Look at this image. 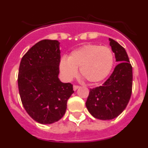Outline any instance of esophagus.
I'll list each match as a JSON object with an SVG mask.
<instances>
[{"label": "esophagus", "instance_id": "obj_1", "mask_svg": "<svg viewBox=\"0 0 148 148\" xmlns=\"http://www.w3.org/2000/svg\"><path fill=\"white\" fill-rule=\"evenodd\" d=\"M78 88H79V86H78V85H74V86H73V90H75V91L77 90V89H78Z\"/></svg>", "mask_w": 148, "mask_h": 148}]
</instances>
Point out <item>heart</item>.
Here are the masks:
<instances>
[{
	"mask_svg": "<svg viewBox=\"0 0 148 148\" xmlns=\"http://www.w3.org/2000/svg\"><path fill=\"white\" fill-rule=\"evenodd\" d=\"M114 56L107 47L86 44L74 49L68 58L60 60L59 69L65 80H70L76 75L79 68L81 76L90 84L102 82L113 69Z\"/></svg>",
	"mask_w": 148,
	"mask_h": 148,
	"instance_id": "b5f03b06",
	"label": "heart"
}]
</instances>
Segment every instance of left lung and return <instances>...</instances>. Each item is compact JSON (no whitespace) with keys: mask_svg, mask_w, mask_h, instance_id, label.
Segmentation results:
<instances>
[{"mask_svg":"<svg viewBox=\"0 0 148 148\" xmlns=\"http://www.w3.org/2000/svg\"><path fill=\"white\" fill-rule=\"evenodd\" d=\"M110 45L119 62L113 73L102 85L90 89L86 107L95 119L110 120L126 108L132 93L133 69L125 48L113 39Z\"/></svg>","mask_w":148,"mask_h":148,"instance_id":"1","label":"left lung"}]
</instances>
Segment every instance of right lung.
<instances>
[{
  "label": "right lung",
  "mask_w": 148,
  "mask_h": 148,
  "mask_svg": "<svg viewBox=\"0 0 148 148\" xmlns=\"http://www.w3.org/2000/svg\"><path fill=\"white\" fill-rule=\"evenodd\" d=\"M60 43L42 40L23 56L18 84L23 108L32 119L42 125L58 121L65 114L66 103L74 92L73 84L58 78Z\"/></svg>",
  "instance_id": "obj_1"
}]
</instances>
